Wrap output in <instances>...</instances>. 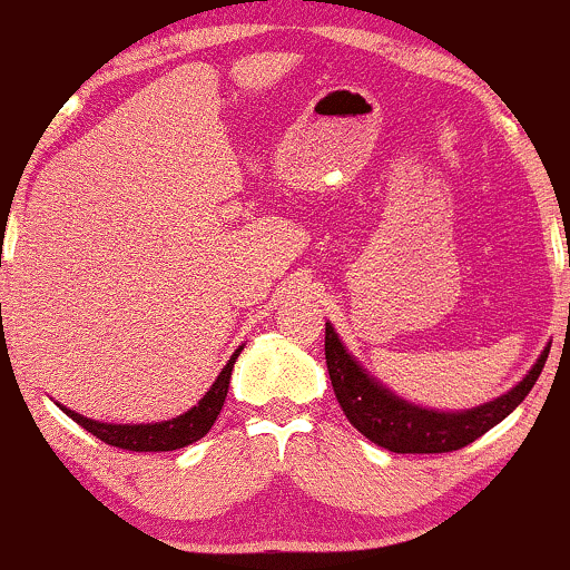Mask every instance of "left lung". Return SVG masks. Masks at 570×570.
<instances>
[{"label":"left lung","mask_w":570,"mask_h":570,"mask_svg":"<svg viewBox=\"0 0 570 570\" xmlns=\"http://www.w3.org/2000/svg\"><path fill=\"white\" fill-rule=\"evenodd\" d=\"M324 351L332 389H335L345 417L370 442L381 444L391 453H453V450L480 440L485 431L501 423L522 399L531 394L549 356L547 345L531 372L512 391L493 399V402L461 412H440L404 402L402 396L391 394L383 383L367 375V370L340 343L332 324H326Z\"/></svg>","instance_id":"left-lung-1"}]
</instances>
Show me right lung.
<instances>
[{
	"instance_id": "obj_1",
	"label": "right lung",
	"mask_w": 570,
	"mask_h": 570,
	"mask_svg": "<svg viewBox=\"0 0 570 570\" xmlns=\"http://www.w3.org/2000/svg\"><path fill=\"white\" fill-rule=\"evenodd\" d=\"M238 348L230 356V362L225 364V370L219 372V377L214 381L212 389L206 391V396L200 399L195 407H189L185 415H176L171 421L160 423H98L90 421V417H82L80 412L61 407L75 423H80L85 431L98 436L101 442L112 444V448L120 450H134V453H166V450H179L187 448V444L198 442L200 436L208 434V429L217 421L222 404H225L227 389H230V375L233 364L238 358Z\"/></svg>"
}]
</instances>
